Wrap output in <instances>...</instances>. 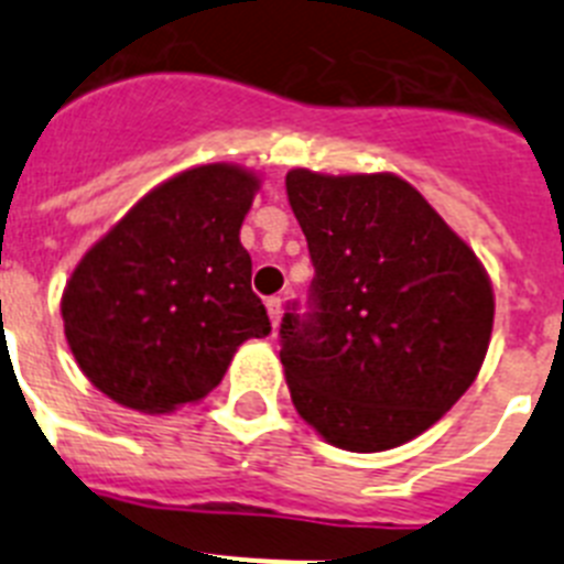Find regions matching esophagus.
Here are the masks:
<instances>
[{
  "label": "esophagus",
  "mask_w": 564,
  "mask_h": 564,
  "mask_svg": "<svg viewBox=\"0 0 564 564\" xmlns=\"http://www.w3.org/2000/svg\"><path fill=\"white\" fill-rule=\"evenodd\" d=\"M265 307H268V316H271V325L279 327V318H282V299L271 296L265 302Z\"/></svg>",
  "instance_id": "1"
}]
</instances>
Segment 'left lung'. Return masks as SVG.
Instances as JSON below:
<instances>
[{
  "label": "left lung",
  "instance_id": "8db88e82",
  "mask_svg": "<svg viewBox=\"0 0 564 564\" xmlns=\"http://www.w3.org/2000/svg\"><path fill=\"white\" fill-rule=\"evenodd\" d=\"M285 186L316 271L311 311L279 327L293 406L338 449H395L480 372L495 325L486 268L398 174L293 169Z\"/></svg>",
  "mask_w": 564,
  "mask_h": 564
}]
</instances>
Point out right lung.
I'll list each match as a JSON object with an SVG mask.
<instances>
[{"mask_svg":"<svg viewBox=\"0 0 564 564\" xmlns=\"http://www.w3.org/2000/svg\"><path fill=\"white\" fill-rule=\"evenodd\" d=\"M257 188L231 163L188 169L84 253L62 296L64 336L115 403L163 415L200 401L239 344L271 333L239 242Z\"/></svg>","mask_w":564,"mask_h":564,"instance_id":"add662e5","label":"right lung"}]
</instances>
